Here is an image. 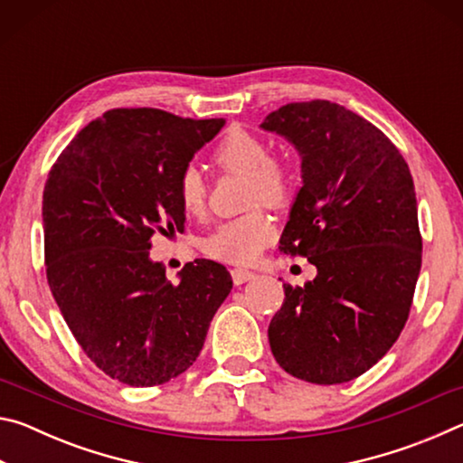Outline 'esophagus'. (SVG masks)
Wrapping results in <instances>:
<instances>
[{
  "label": "esophagus",
  "mask_w": 463,
  "mask_h": 463,
  "mask_svg": "<svg viewBox=\"0 0 463 463\" xmlns=\"http://www.w3.org/2000/svg\"><path fill=\"white\" fill-rule=\"evenodd\" d=\"M231 276H232L234 286H241V284H245V281L253 279V278H255V273H253V271H249V269H241V268H237V269H232V271H231Z\"/></svg>",
  "instance_id": "1"
}]
</instances>
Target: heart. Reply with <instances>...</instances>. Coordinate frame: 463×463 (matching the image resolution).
Instances as JSON below:
<instances>
[{"label": "heart", "mask_w": 463, "mask_h": 463, "mask_svg": "<svg viewBox=\"0 0 463 463\" xmlns=\"http://www.w3.org/2000/svg\"><path fill=\"white\" fill-rule=\"evenodd\" d=\"M213 159L226 171L247 174L249 203L281 206L294 192V169L284 159L269 156V145L253 132L234 128L214 146ZM175 195L185 214L198 216L206 208L208 187L202 171L185 165L175 182ZM276 237V224L263 210L231 218L203 241V250L229 263H250Z\"/></svg>", "instance_id": "1"}]
</instances>
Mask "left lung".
<instances>
[{
	"mask_svg": "<svg viewBox=\"0 0 463 463\" xmlns=\"http://www.w3.org/2000/svg\"><path fill=\"white\" fill-rule=\"evenodd\" d=\"M261 128L302 156L279 250L317 268L304 288L284 284L271 354L304 382L355 380L388 354L412 307L422 239L409 165L380 128L326 99L281 106Z\"/></svg>",
	"mask_w": 463,
	"mask_h": 463,
	"instance_id": "8db88e82",
	"label": "left lung"
}]
</instances>
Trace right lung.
Masks as SVG:
<instances>
[{
  "label": "right lung",
  "instance_id": "1",
  "mask_svg": "<svg viewBox=\"0 0 463 463\" xmlns=\"http://www.w3.org/2000/svg\"><path fill=\"white\" fill-rule=\"evenodd\" d=\"M222 127L109 109L77 132L46 179V279L75 341L112 380L148 388L184 373L231 292L221 263H185L171 284L148 257L155 232L184 229L177 175Z\"/></svg>",
  "mask_w": 463,
  "mask_h": 463
}]
</instances>
